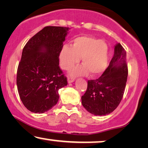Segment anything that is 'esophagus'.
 <instances>
[{
	"label": "esophagus",
	"mask_w": 148,
	"mask_h": 148,
	"mask_svg": "<svg viewBox=\"0 0 148 148\" xmlns=\"http://www.w3.org/2000/svg\"><path fill=\"white\" fill-rule=\"evenodd\" d=\"M74 81V78H70V77H68V83H72Z\"/></svg>",
	"instance_id": "34e87169"
}]
</instances>
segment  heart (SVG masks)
I'll return each instance as SVG.
<instances>
[{
  "label": "heart",
  "mask_w": 148,
  "mask_h": 148,
  "mask_svg": "<svg viewBox=\"0 0 148 148\" xmlns=\"http://www.w3.org/2000/svg\"><path fill=\"white\" fill-rule=\"evenodd\" d=\"M82 58L83 65L72 70V76H83L90 72L92 76H98L105 71L108 65L109 50L103 40L88 36H78L72 41V46L64 45L59 54L62 68L70 70Z\"/></svg>",
  "instance_id": "obj_1"
}]
</instances>
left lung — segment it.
Masks as SVG:
<instances>
[{"instance_id":"1","label":"left lung","mask_w":148,"mask_h":148,"mask_svg":"<svg viewBox=\"0 0 148 148\" xmlns=\"http://www.w3.org/2000/svg\"><path fill=\"white\" fill-rule=\"evenodd\" d=\"M126 52L120 43L114 47V54L108 67L100 78L88 81V88L82 96V104L96 116L108 115L122 100L127 78Z\"/></svg>"}]
</instances>
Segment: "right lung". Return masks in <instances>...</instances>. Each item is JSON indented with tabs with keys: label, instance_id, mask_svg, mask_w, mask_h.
Masks as SVG:
<instances>
[{
	"label": "right lung",
	"instance_id": "obj_1",
	"mask_svg": "<svg viewBox=\"0 0 148 148\" xmlns=\"http://www.w3.org/2000/svg\"><path fill=\"white\" fill-rule=\"evenodd\" d=\"M70 28L46 26L24 47L17 70L20 98L34 113H44L54 106L58 90L68 84L59 67V54Z\"/></svg>",
	"mask_w": 148,
	"mask_h": 148
}]
</instances>
